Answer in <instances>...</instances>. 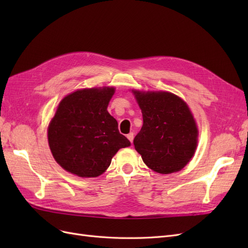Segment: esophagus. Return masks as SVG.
I'll return each mask as SVG.
<instances>
[{"label": "esophagus", "instance_id": "34e87169", "mask_svg": "<svg viewBox=\"0 0 248 248\" xmlns=\"http://www.w3.org/2000/svg\"><path fill=\"white\" fill-rule=\"evenodd\" d=\"M127 139H128L129 140H130V142L132 144V141H133V139H134V134H133V132H130V133H128L127 134Z\"/></svg>", "mask_w": 248, "mask_h": 248}]
</instances>
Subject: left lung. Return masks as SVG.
<instances>
[{
	"mask_svg": "<svg viewBox=\"0 0 248 248\" xmlns=\"http://www.w3.org/2000/svg\"><path fill=\"white\" fill-rule=\"evenodd\" d=\"M132 92L144 121L133 140L142 161L160 174L182 170L198 146L199 130L188 106L170 92Z\"/></svg>",
	"mask_w": 248,
	"mask_h": 248,
	"instance_id": "1",
	"label": "left lung"
}]
</instances>
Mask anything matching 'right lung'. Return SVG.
<instances>
[{
	"label": "right lung",
	"instance_id": "1",
	"mask_svg": "<svg viewBox=\"0 0 248 248\" xmlns=\"http://www.w3.org/2000/svg\"><path fill=\"white\" fill-rule=\"evenodd\" d=\"M114 93L112 87L81 89L59 103L47 138L52 156L65 170L81 178L98 177L120 149L130 146L108 111Z\"/></svg>",
	"mask_w": 248,
	"mask_h": 248
}]
</instances>
